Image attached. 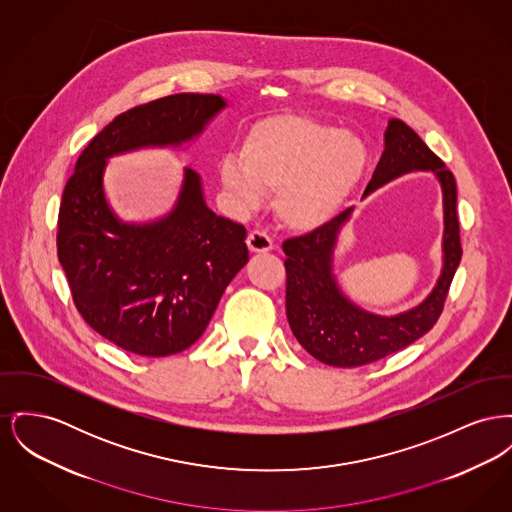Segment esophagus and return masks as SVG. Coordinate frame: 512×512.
<instances>
[{
  "label": "esophagus",
  "mask_w": 512,
  "mask_h": 512,
  "mask_svg": "<svg viewBox=\"0 0 512 512\" xmlns=\"http://www.w3.org/2000/svg\"><path fill=\"white\" fill-rule=\"evenodd\" d=\"M247 247L251 253H267L272 249V240L265 232L255 230L247 236Z\"/></svg>",
  "instance_id": "obj_1"
}]
</instances>
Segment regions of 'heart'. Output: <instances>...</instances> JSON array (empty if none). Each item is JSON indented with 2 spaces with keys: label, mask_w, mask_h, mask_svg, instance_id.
Segmentation results:
<instances>
[{
  "label": "heart",
  "mask_w": 512,
  "mask_h": 512,
  "mask_svg": "<svg viewBox=\"0 0 512 512\" xmlns=\"http://www.w3.org/2000/svg\"><path fill=\"white\" fill-rule=\"evenodd\" d=\"M238 154L240 162L228 156L220 164V181L234 209L251 211L261 193H274L278 222L298 234L327 228L369 166L360 135L298 114L255 121Z\"/></svg>",
  "instance_id": "1"
}]
</instances>
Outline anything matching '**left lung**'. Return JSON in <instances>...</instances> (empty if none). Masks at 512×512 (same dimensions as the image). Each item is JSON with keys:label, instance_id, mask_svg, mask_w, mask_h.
<instances>
[{"label": "left lung", "instance_id": "8db88e82", "mask_svg": "<svg viewBox=\"0 0 512 512\" xmlns=\"http://www.w3.org/2000/svg\"><path fill=\"white\" fill-rule=\"evenodd\" d=\"M431 172L443 195L441 274L423 300L394 315H379L350 300L338 284L334 253L354 207L338 214L319 232L284 241L286 253V317L301 346L332 367H360L383 360L410 346L429 331L443 311L452 276L462 257L456 216V181L402 120H391L385 131V152L369 181L363 199L392 180Z\"/></svg>", "mask_w": 512, "mask_h": 512}]
</instances>
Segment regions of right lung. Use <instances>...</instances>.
I'll list each match as a JSON object with an SVG mask.
<instances>
[{"mask_svg":"<svg viewBox=\"0 0 512 512\" xmlns=\"http://www.w3.org/2000/svg\"><path fill=\"white\" fill-rule=\"evenodd\" d=\"M226 106L218 94L137 106L92 139L65 185L58 257L75 305L94 331L137 356H172L199 340L249 261L247 232L209 209L201 176L187 166L170 211L123 220L106 195L108 160L143 149L185 151Z\"/></svg>","mask_w":512,"mask_h":512,"instance_id":"right-lung-1","label":"right lung"}]
</instances>
